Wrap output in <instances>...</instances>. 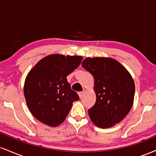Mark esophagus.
<instances>
[{"label":"esophagus","instance_id":"34e87169","mask_svg":"<svg viewBox=\"0 0 156 156\" xmlns=\"http://www.w3.org/2000/svg\"><path fill=\"white\" fill-rule=\"evenodd\" d=\"M78 95H79V98L81 99L82 98H83V95H84V92H78Z\"/></svg>","mask_w":156,"mask_h":156}]
</instances>
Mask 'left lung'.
Wrapping results in <instances>:
<instances>
[{"label":"left lung","instance_id":"left-lung-1","mask_svg":"<svg viewBox=\"0 0 156 156\" xmlns=\"http://www.w3.org/2000/svg\"><path fill=\"white\" fill-rule=\"evenodd\" d=\"M81 64L94 79L96 102L88 110L89 117L99 128H111L122 120L132 108L135 94L133 78L112 58H87Z\"/></svg>","mask_w":156,"mask_h":156}]
</instances>
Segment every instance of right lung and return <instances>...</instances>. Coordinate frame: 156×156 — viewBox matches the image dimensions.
<instances>
[{"label": "right lung", "mask_w": 156, "mask_h": 156, "mask_svg": "<svg viewBox=\"0 0 156 156\" xmlns=\"http://www.w3.org/2000/svg\"><path fill=\"white\" fill-rule=\"evenodd\" d=\"M82 56L53 54L41 59L27 75L24 95L30 112L36 119L51 127L64 121L79 100L72 90L67 76L81 62Z\"/></svg>", "instance_id": "obj_1"}]
</instances>
